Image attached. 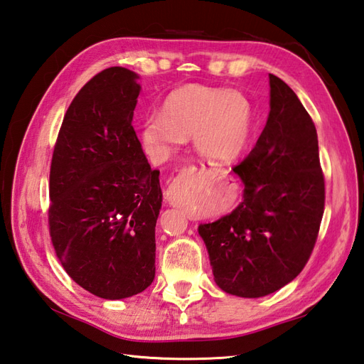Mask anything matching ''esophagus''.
Returning a JSON list of instances; mask_svg holds the SVG:
<instances>
[{"instance_id": "34e87169", "label": "esophagus", "mask_w": 364, "mask_h": 364, "mask_svg": "<svg viewBox=\"0 0 364 364\" xmlns=\"http://www.w3.org/2000/svg\"><path fill=\"white\" fill-rule=\"evenodd\" d=\"M200 166H204L203 164H200L199 165V168ZM196 166H190V168H183L182 169V171H181V174L179 176H182V177H188L190 174H193V173H195L196 171ZM166 200H168V203L169 204H171V205H179V200H177L176 199V188H174V182L171 183V185H169V187H168V190H166Z\"/></svg>"}]
</instances>
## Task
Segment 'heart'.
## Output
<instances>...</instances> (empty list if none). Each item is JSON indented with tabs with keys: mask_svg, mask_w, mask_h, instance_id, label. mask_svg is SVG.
Wrapping results in <instances>:
<instances>
[{
	"mask_svg": "<svg viewBox=\"0 0 364 364\" xmlns=\"http://www.w3.org/2000/svg\"><path fill=\"white\" fill-rule=\"evenodd\" d=\"M254 131V107L243 93L188 84L168 95L161 112L143 119L140 141L160 164L191 135L198 154L232 164L246 151Z\"/></svg>",
	"mask_w": 364,
	"mask_h": 364,
	"instance_id": "b5f03b06",
	"label": "heart"
}]
</instances>
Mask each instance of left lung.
<instances>
[{"label":"left lung","mask_w":364,"mask_h":364,"mask_svg":"<svg viewBox=\"0 0 364 364\" xmlns=\"http://www.w3.org/2000/svg\"><path fill=\"white\" fill-rule=\"evenodd\" d=\"M269 88L263 132L233 168L243 182V200L198 228L216 285L249 299L277 291L304 269L326 199L313 119L280 77L269 75Z\"/></svg>","instance_id":"left-lung-1"}]
</instances>
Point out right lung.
I'll list each match as a JSON object with an SVG mask.
<instances>
[{
  "mask_svg": "<svg viewBox=\"0 0 364 364\" xmlns=\"http://www.w3.org/2000/svg\"><path fill=\"white\" fill-rule=\"evenodd\" d=\"M139 79L112 67L88 80L70 104L51 161L55 255L79 287L109 301L139 294L156 277L161 188L132 126Z\"/></svg>",
  "mask_w": 364,
  "mask_h": 364,
  "instance_id": "add662e5",
  "label": "right lung"
}]
</instances>
